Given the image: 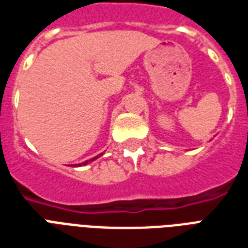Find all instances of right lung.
Returning <instances> with one entry per match:
<instances>
[{
	"instance_id": "add662e5",
	"label": "right lung",
	"mask_w": 248,
	"mask_h": 248,
	"mask_svg": "<svg viewBox=\"0 0 248 248\" xmlns=\"http://www.w3.org/2000/svg\"><path fill=\"white\" fill-rule=\"evenodd\" d=\"M101 155H102V154H99V155L94 156V158H92V159H89V161H85V162H83V163H79V165H76V166H85V165H87V163H90V162L95 161V159H97V158H99V156H101ZM71 166H74V165H71Z\"/></svg>"
}]
</instances>
